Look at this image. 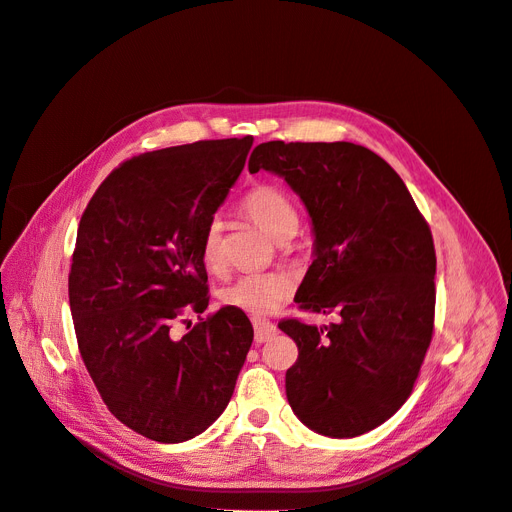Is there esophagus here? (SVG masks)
<instances>
[{
  "instance_id": "34e87169",
  "label": "esophagus",
  "mask_w": 512,
  "mask_h": 512,
  "mask_svg": "<svg viewBox=\"0 0 512 512\" xmlns=\"http://www.w3.org/2000/svg\"><path fill=\"white\" fill-rule=\"evenodd\" d=\"M275 333H277V327L273 322H269V320H254V339H256V344H265V342H269V339H273L275 337Z\"/></svg>"
}]
</instances>
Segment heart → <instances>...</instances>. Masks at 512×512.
I'll list each match as a JSON object with an SVG mask.
<instances>
[{"mask_svg":"<svg viewBox=\"0 0 512 512\" xmlns=\"http://www.w3.org/2000/svg\"><path fill=\"white\" fill-rule=\"evenodd\" d=\"M243 209L267 235L277 241L292 235L299 226L297 209L290 203V198L282 190L273 188V185H258V188H254L245 196ZM200 258H203L205 267L213 273L224 269L226 256L220 220H211L207 224L203 241H200ZM292 292L294 280L288 273H245L220 292V299L226 307L241 309V312L250 316H267L273 314L282 303H286L292 297Z\"/></svg>","mask_w":512,"mask_h":512,"instance_id":"obj_1","label":"heart"}]
</instances>
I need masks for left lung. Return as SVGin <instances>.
Here are the masks:
<instances>
[{"label":"left lung","instance_id":"8db88e82","mask_svg":"<svg viewBox=\"0 0 512 512\" xmlns=\"http://www.w3.org/2000/svg\"><path fill=\"white\" fill-rule=\"evenodd\" d=\"M250 173L271 170L301 196L314 224V262L294 301L335 314L318 329L280 327L299 346L286 397L309 429L354 438L406 404L421 374L436 314V250L406 183L354 143L258 145Z\"/></svg>","mask_w":512,"mask_h":512}]
</instances>
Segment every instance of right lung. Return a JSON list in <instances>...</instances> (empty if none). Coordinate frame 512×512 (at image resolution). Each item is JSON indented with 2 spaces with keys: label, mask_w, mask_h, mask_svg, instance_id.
Returning a JSON list of instances; mask_svg holds the SVG:
<instances>
[{
  "label": "right lung",
  "mask_w": 512,
  "mask_h": 512,
  "mask_svg": "<svg viewBox=\"0 0 512 512\" xmlns=\"http://www.w3.org/2000/svg\"><path fill=\"white\" fill-rule=\"evenodd\" d=\"M254 138L141 153L108 175L83 213L68 275L83 363L117 421L162 444L213 425L235 391L254 329L241 309L205 314L200 241Z\"/></svg>",
  "instance_id": "right-lung-1"
}]
</instances>
